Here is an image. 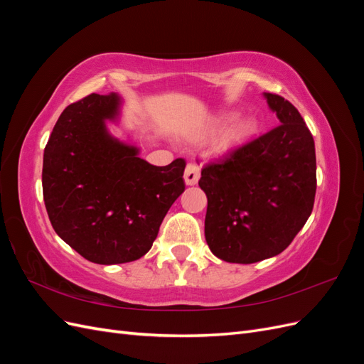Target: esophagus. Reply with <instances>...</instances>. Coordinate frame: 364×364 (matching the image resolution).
I'll list each match as a JSON object with an SVG mask.
<instances>
[{
  "label": "esophagus",
  "mask_w": 364,
  "mask_h": 364,
  "mask_svg": "<svg viewBox=\"0 0 364 364\" xmlns=\"http://www.w3.org/2000/svg\"><path fill=\"white\" fill-rule=\"evenodd\" d=\"M199 178H200V168L197 167L196 164H188V165H186L185 173H183L185 183L186 185H196L197 181H199Z\"/></svg>",
  "instance_id": "1"
}]
</instances>
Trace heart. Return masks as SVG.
I'll return each instance as SVG.
<instances>
[{
  "instance_id": "heart-1",
  "label": "heart",
  "mask_w": 364,
  "mask_h": 364,
  "mask_svg": "<svg viewBox=\"0 0 364 364\" xmlns=\"http://www.w3.org/2000/svg\"><path fill=\"white\" fill-rule=\"evenodd\" d=\"M257 130H258V123L253 117H247V115L235 117L230 119V123L220 132V135L214 139L211 150L217 156L226 155V153L246 144V142L257 134ZM209 134H211V129L197 132L194 135V139L197 141L205 139Z\"/></svg>"
}]
</instances>
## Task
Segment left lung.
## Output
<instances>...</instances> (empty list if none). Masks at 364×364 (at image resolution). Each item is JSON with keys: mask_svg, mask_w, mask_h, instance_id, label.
Masks as SVG:
<instances>
[{"mask_svg": "<svg viewBox=\"0 0 364 364\" xmlns=\"http://www.w3.org/2000/svg\"><path fill=\"white\" fill-rule=\"evenodd\" d=\"M279 126L202 170L205 238L226 262L278 255L310 217L316 196L314 139L297 109L262 94Z\"/></svg>", "mask_w": 364, "mask_h": 364, "instance_id": "left-lung-1", "label": "left lung"}]
</instances>
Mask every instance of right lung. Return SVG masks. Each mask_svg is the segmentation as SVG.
I'll return each mask as SVG.
<instances>
[{"instance_id": "1", "label": "right lung", "mask_w": 364, "mask_h": 364, "mask_svg": "<svg viewBox=\"0 0 364 364\" xmlns=\"http://www.w3.org/2000/svg\"><path fill=\"white\" fill-rule=\"evenodd\" d=\"M124 100L91 94L60 114L43 150L42 190L56 234L103 266L139 259L183 193L185 161L156 167L132 141L114 136Z\"/></svg>"}]
</instances>
